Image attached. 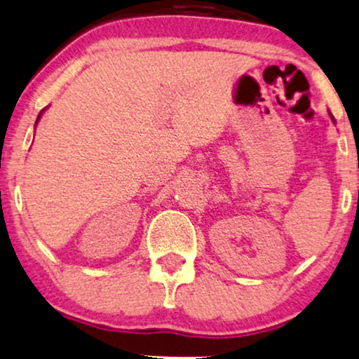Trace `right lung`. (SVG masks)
<instances>
[{
  "mask_svg": "<svg viewBox=\"0 0 359 359\" xmlns=\"http://www.w3.org/2000/svg\"><path fill=\"white\" fill-rule=\"evenodd\" d=\"M38 117H39V116H38Z\"/></svg>",
  "mask_w": 359,
  "mask_h": 359,
  "instance_id": "obj_1",
  "label": "right lung"
}]
</instances>
